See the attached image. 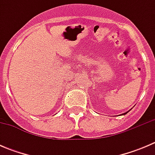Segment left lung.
<instances>
[{"label": "left lung", "mask_w": 155, "mask_h": 155, "mask_svg": "<svg viewBox=\"0 0 155 155\" xmlns=\"http://www.w3.org/2000/svg\"><path fill=\"white\" fill-rule=\"evenodd\" d=\"M130 111V110H129ZM129 111H128V112H129ZM127 112H125V113H124V114H123V115H125V114H127Z\"/></svg>", "instance_id": "1"}]
</instances>
